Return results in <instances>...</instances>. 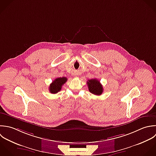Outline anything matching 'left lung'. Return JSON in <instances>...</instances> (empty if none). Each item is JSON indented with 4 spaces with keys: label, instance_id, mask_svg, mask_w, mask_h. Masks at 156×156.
Listing matches in <instances>:
<instances>
[{
    "label": "left lung",
    "instance_id": "obj_1",
    "mask_svg": "<svg viewBox=\"0 0 156 156\" xmlns=\"http://www.w3.org/2000/svg\"><path fill=\"white\" fill-rule=\"evenodd\" d=\"M88 85L89 90L90 93L96 95H100L103 92V88L101 84L97 79L89 80L87 81Z\"/></svg>",
    "mask_w": 156,
    "mask_h": 156
}]
</instances>
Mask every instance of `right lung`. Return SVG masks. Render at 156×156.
I'll return each mask as SVG.
<instances>
[{"label": "right lung", "mask_w": 156, "mask_h": 156, "mask_svg": "<svg viewBox=\"0 0 156 156\" xmlns=\"http://www.w3.org/2000/svg\"><path fill=\"white\" fill-rule=\"evenodd\" d=\"M67 81L66 77L57 78L51 83L49 87V91L51 94H56L61 90L62 86Z\"/></svg>", "instance_id": "add662e5"}]
</instances>
